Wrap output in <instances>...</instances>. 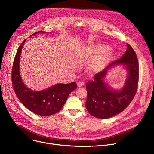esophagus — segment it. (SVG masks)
Wrapping results in <instances>:
<instances>
[{"mask_svg":"<svg viewBox=\"0 0 154 154\" xmlns=\"http://www.w3.org/2000/svg\"><path fill=\"white\" fill-rule=\"evenodd\" d=\"M77 84V86H78V87H81L82 86H83V85L84 83H83V82H78Z\"/></svg>","mask_w":154,"mask_h":154,"instance_id":"34e87169","label":"esophagus"}]
</instances>
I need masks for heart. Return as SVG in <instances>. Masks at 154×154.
Masks as SVG:
<instances>
[{
  "label": "heart",
  "instance_id": "heart-1",
  "mask_svg": "<svg viewBox=\"0 0 154 154\" xmlns=\"http://www.w3.org/2000/svg\"><path fill=\"white\" fill-rule=\"evenodd\" d=\"M88 52L90 54L96 55L101 54V55L96 58L90 66V69L92 72H98L103 69L113 56L112 51L103 45H96L92 46L88 48Z\"/></svg>",
  "mask_w": 154,
  "mask_h": 154
}]
</instances>
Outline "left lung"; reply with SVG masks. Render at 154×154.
I'll list each match as a JSON object with an SVG mask.
<instances>
[{"label":"left lung","mask_w":154,"mask_h":154,"mask_svg":"<svg viewBox=\"0 0 154 154\" xmlns=\"http://www.w3.org/2000/svg\"><path fill=\"white\" fill-rule=\"evenodd\" d=\"M117 64L125 65L129 71L127 80L120 91L112 90L103 82V78L109 68ZM139 64L135 52L127 44L125 54L118 60L109 64L102 71L94 75V80L86 83L87 99L86 108L92 116L106 119L122 112L132 101L138 88Z\"/></svg>","instance_id":"obj_1"}]
</instances>
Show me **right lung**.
<instances>
[{"mask_svg": "<svg viewBox=\"0 0 154 154\" xmlns=\"http://www.w3.org/2000/svg\"><path fill=\"white\" fill-rule=\"evenodd\" d=\"M38 33L45 32L39 31L32 36ZM26 41L19 47L13 61L11 81L14 91L20 102L36 115L46 116L55 114L63 108L69 94L77 88L76 82L57 84L41 91L29 89L22 80L19 72L20 55Z\"/></svg>", "mask_w": 154, "mask_h": 154, "instance_id": "add662e5", "label": "right lung"}]
</instances>
